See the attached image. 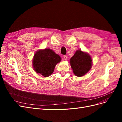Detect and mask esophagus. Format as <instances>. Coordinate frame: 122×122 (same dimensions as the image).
Wrapping results in <instances>:
<instances>
[{
	"instance_id": "obj_1",
	"label": "esophagus",
	"mask_w": 122,
	"mask_h": 122,
	"mask_svg": "<svg viewBox=\"0 0 122 122\" xmlns=\"http://www.w3.org/2000/svg\"><path fill=\"white\" fill-rule=\"evenodd\" d=\"M67 59H68V57L66 56V55H64V60L65 61H67Z\"/></svg>"
}]
</instances>
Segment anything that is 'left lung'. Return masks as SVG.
Segmentation results:
<instances>
[{
    "label": "left lung",
    "mask_w": 122,
    "mask_h": 122,
    "mask_svg": "<svg viewBox=\"0 0 122 122\" xmlns=\"http://www.w3.org/2000/svg\"><path fill=\"white\" fill-rule=\"evenodd\" d=\"M70 63L74 74L77 76L81 77L84 76L91 70L92 59L87 53L77 50L70 59Z\"/></svg>",
    "instance_id": "1"
}]
</instances>
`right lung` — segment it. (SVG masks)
<instances>
[{
  "label": "right lung",
  "mask_w": 122,
  "mask_h": 122,
  "mask_svg": "<svg viewBox=\"0 0 122 122\" xmlns=\"http://www.w3.org/2000/svg\"><path fill=\"white\" fill-rule=\"evenodd\" d=\"M61 61L60 55L49 48L39 50L35 53L32 65L36 72L44 77H48L53 73L55 66Z\"/></svg>",
  "instance_id": "obj_1"
}]
</instances>
